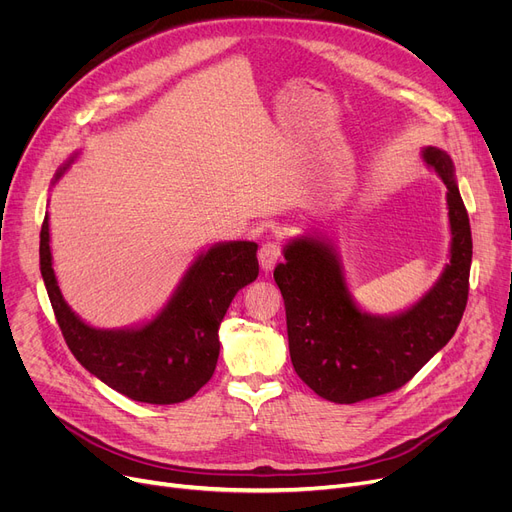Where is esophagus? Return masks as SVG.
<instances>
[{
    "instance_id": "34e87169",
    "label": "esophagus",
    "mask_w": 512,
    "mask_h": 512,
    "mask_svg": "<svg viewBox=\"0 0 512 512\" xmlns=\"http://www.w3.org/2000/svg\"><path fill=\"white\" fill-rule=\"evenodd\" d=\"M280 257H282V249H280V244L276 240H268V242L261 244L259 263H261L263 272H272L276 263L280 261Z\"/></svg>"
}]
</instances>
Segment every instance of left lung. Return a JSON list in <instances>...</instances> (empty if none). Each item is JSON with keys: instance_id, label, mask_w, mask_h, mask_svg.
Segmentation results:
<instances>
[{"instance_id": "8db88e82", "label": "left lung", "mask_w": 512, "mask_h": 512, "mask_svg": "<svg viewBox=\"0 0 512 512\" xmlns=\"http://www.w3.org/2000/svg\"><path fill=\"white\" fill-rule=\"evenodd\" d=\"M424 160L447 187L451 259L441 280L413 308L390 318L361 312L346 289L342 266L325 240L297 238L285 249L274 280L285 299L291 363L318 396L339 405L405 386L456 333L468 301L472 236L466 206L445 151Z\"/></svg>"}]
</instances>
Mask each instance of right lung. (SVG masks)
Here are the masks:
<instances>
[{"label": "right lung", "mask_w": 512, "mask_h": 512, "mask_svg": "<svg viewBox=\"0 0 512 512\" xmlns=\"http://www.w3.org/2000/svg\"><path fill=\"white\" fill-rule=\"evenodd\" d=\"M40 270L56 323L80 365L132 401L175 405L192 399L213 377L221 320L236 293L257 278L259 263L255 242L213 246L194 261L151 323L126 331L92 329L65 304L52 270L48 213L40 232Z\"/></svg>", "instance_id": "obj_1"}]
</instances>
